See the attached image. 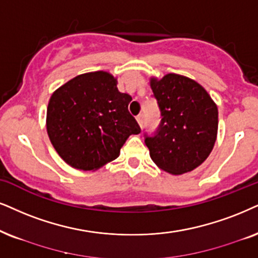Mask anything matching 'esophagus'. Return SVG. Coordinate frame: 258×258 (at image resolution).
<instances>
[{"label":"esophagus","instance_id":"obj_1","mask_svg":"<svg viewBox=\"0 0 258 258\" xmlns=\"http://www.w3.org/2000/svg\"><path fill=\"white\" fill-rule=\"evenodd\" d=\"M137 121H138V123H139V126H142L143 125V120H144V115H143V114H139V115H137Z\"/></svg>","mask_w":258,"mask_h":258}]
</instances>
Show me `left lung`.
<instances>
[{
    "mask_svg": "<svg viewBox=\"0 0 258 258\" xmlns=\"http://www.w3.org/2000/svg\"><path fill=\"white\" fill-rule=\"evenodd\" d=\"M162 121L145 137L150 157L162 170L181 175L206 161L218 135V107L197 81L177 74L150 78Z\"/></svg>",
    "mask_w": 258,
    "mask_h": 258,
    "instance_id": "8db88e82",
    "label": "left lung"
}]
</instances>
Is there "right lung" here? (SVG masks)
I'll use <instances>...</instances> for the list:
<instances>
[{
	"mask_svg": "<svg viewBox=\"0 0 258 258\" xmlns=\"http://www.w3.org/2000/svg\"><path fill=\"white\" fill-rule=\"evenodd\" d=\"M107 71L78 75L53 91L46 130L60 158L75 169L97 170L119 157L120 149L140 127L128 112L131 95L118 90Z\"/></svg>",
	"mask_w": 258,
	"mask_h": 258,
	"instance_id": "add662e5",
	"label": "right lung"
}]
</instances>
